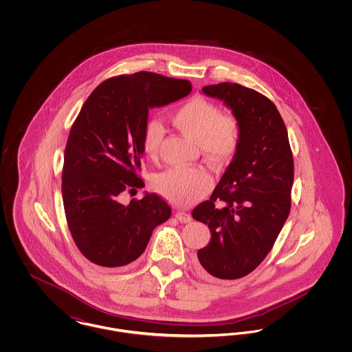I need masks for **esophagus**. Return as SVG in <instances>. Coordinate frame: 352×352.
I'll return each mask as SVG.
<instances>
[{
	"instance_id": "obj_1",
	"label": "esophagus",
	"mask_w": 352,
	"mask_h": 352,
	"mask_svg": "<svg viewBox=\"0 0 352 352\" xmlns=\"http://www.w3.org/2000/svg\"><path fill=\"white\" fill-rule=\"evenodd\" d=\"M175 218L178 219L181 223H188V221H191V215L190 214H187V212H184V211H178L177 214H175Z\"/></svg>"
}]
</instances>
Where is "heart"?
Returning a JSON list of instances; mask_svg holds the SVG:
<instances>
[{
  "label": "heart",
  "mask_w": 352,
  "mask_h": 352,
  "mask_svg": "<svg viewBox=\"0 0 352 352\" xmlns=\"http://www.w3.org/2000/svg\"><path fill=\"white\" fill-rule=\"evenodd\" d=\"M173 125L199 144L201 154L214 164H226L239 148V131L234 120L223 116L218 107L194 96L171 113ZM164 138L162 124L151 118L142 129V151L155 158ZM212 177L204 168H170L154 178L155 191L166 201L184 207L201 199L212 188Z\"/></svg>",
  "instance_id": "b5f03b06"
}]
</instances>
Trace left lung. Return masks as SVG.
Listing matches in <instances>:
<instances>
[{
	"label": "left lung",
	"mask_w": 352,
	"mask_h": 352,
	"mask_svg": "<svg viewBox=\"0 0 352 352\" xmlns=\"http://www.w3.org/2000/svg\"><path fill=\"white\" fill-rule=\"evenodd\" d=\"M201 91L232 111L239 148L210 201L192 211V218L211 231L198 260L208 274L236 280L261 264L289 217L293 154L284 120L268 98L237 83Z\"/></svg>",
	"instance_id": "obj_1"
}]
</instances>
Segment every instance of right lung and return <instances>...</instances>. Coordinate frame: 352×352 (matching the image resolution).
<instances>
[{
    "mask_svg": "<svg viewBox=\"0 0 352 352\" xmlns=\"http://www.w3.org/2000/svg\"><path fill=\"white\" fill-rule=\"evenodd\" d=\"M191 92V83L140 71L99 84L75 120L65 151L62 194L72 239L91 263L116 268L145 251L171 208L157 194L122 204L121 194L144 187L142 129L151 108Z\"/></svg>",
    "mask_w": 352,
    "mask_h": 352,
    "instance_id": "add662e5",
    "label": "right lung"
}]
</instances>
